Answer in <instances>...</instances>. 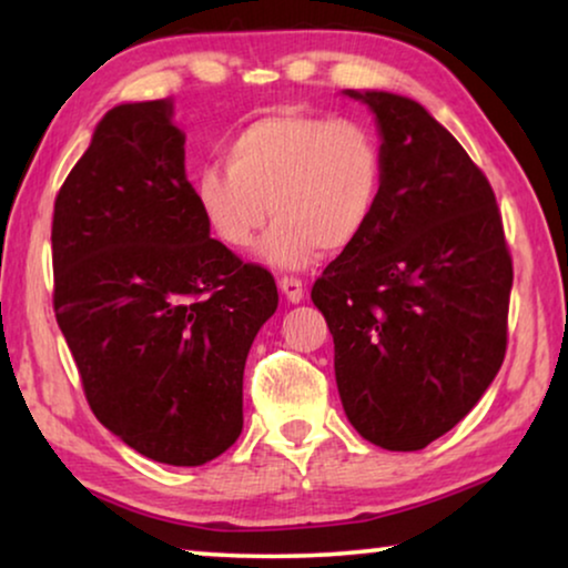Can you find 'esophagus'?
<instances>
[{
    "instance_id": "1",
    "label": "esophagus",
    "mask_w": 568,
    "mask_h": 568,
    "mask_svg": "<svg viewBox=\"0 0 568 568\" xmlns=\"http://www.w3.org/2000/svg\"><path fill=\"white\" fill-rule=\"evenodd\" d=\"M278 286H282L284 297L290 300V302H302V300H305V284H302V278L284 276L282 282H278Z\"/></svg>"
}]
</instances>
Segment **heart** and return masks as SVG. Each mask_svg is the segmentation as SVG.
Returning <instances> with one entry per match:
<instances>
[{
    "mask_svg": "<svg viewBox=\"0 0 568 568\" xmlns=\"http://www.w3.org/2000/svg\"><path fill=\"white\" fill-rule=\"evenodd\" d=\"M224 165H206L193 196L216 237L247 251L276 216L263 258L302 268L323 251H346L375 220L385 160L375 131L354 119L268 111L243 123L224 144Z\"/></svg>",
    "mask_w": 568,
    "mask_h": 568,
    "instance_id": "obj_1",
    "label": "heart"
}]
</instances>
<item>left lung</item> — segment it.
I'll list each match as a JSON object with an SVG mask.
<instances>
[{"instance_id":"1","label":"left lung","mask_w":568,"mask_h":568,"mask_svg":"<svg viewBox=\"0 0 568 568\" xmlns=\"http://www.w3.org/2000/svg\"><path fill=\"white\" fill-rule=\"evenodd\" d=\"M375 113L385 178L367 232L313 284L348 422L414 453L447 434L507 354L511 255L491 183L416 100L356 92Z\"/></svg>"}]
</instances>
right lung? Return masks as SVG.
Masks as SVG:
<instances>
[{"label": "right lung", "instance_id": "right-lung-1", "mask_svg": "<svg viewBox=\"0 0 568 568\" xmlns=\"http://www.w3.org/2000/svg\"><path fill=\"white\" fill-rule=\"evenodd\" d=\"M173 103L115 105L57 193L53 313L98 422L204 465L243 432V372L276 282L209 237Z\"/></svg>", "mask_w": 568, "mask_h": 568}]
</instances>
